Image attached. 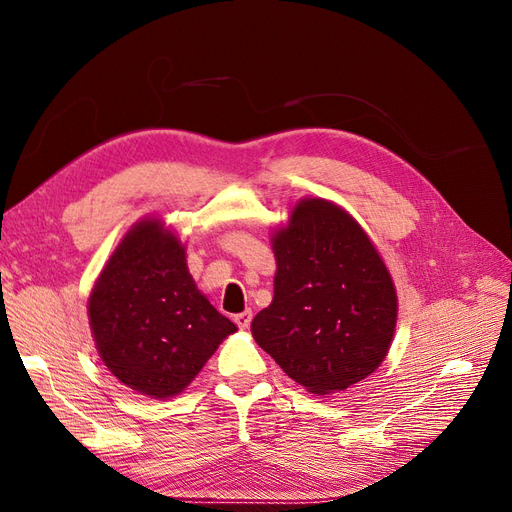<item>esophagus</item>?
Here are the masks:
<instances>
[{
  "instance_id": "obj_1",
  "label": "esophagus",
  "mask_w": 512,
  "mask_h": 512,
  "mask_svg": "<svg viewBox=\"0 0 512 512\" xmlns=\"http://www.w3.org/2000/svg\"><path fill=\"white\" fill-rule=\"evenodd\" d=\"M251 319H253V313L247 309V311H242V313L234 315V324H236L240 330H247V328L251 326Z\"/></svg>"
}]
</instances>
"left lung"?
Segmentation results:
<instances>
[{"instance_id":"obj_1","label":"left lung","mask_w":512,"mask_h":512,"mask_svg":"<svg viewBox=\"0 0 512 512\" xmlns=\"http://www.w3.org/2000/svg\"><path fill=\"white\" fill-rule=\"evenodd\" d=\"M272 305L251 324L255 342L297 384L324 396L380 367L396 328L394 282L351 213L301 199L272 236Z\"/></svg>"}]
</instances>
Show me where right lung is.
<instances>
[{"instance_id":"1","label":"right lung","mask_w":512,"mask_h":512,"mask_svg":"<svg viewBox=\"0 0 512 512\" xmlns=\"http://www.w3.org/2000/svg\"><path fill=\"white\" fill-rule=\"evenodd\" d=\"M89 326L105 367L157 400L180 394L236 332L188 274L180 238L155 218L134 224L103 267Z\"/></svg>"}]
</instances>
